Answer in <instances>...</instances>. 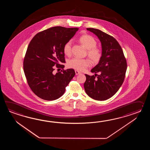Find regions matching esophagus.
Masks as SVG:
<instances>
[{
	"instance_id": "34e87169",
	"label": "esophagus",
	"mask_w": 150,
	"mask_h": 150,
	"mask_svg": "<svg viewBox=\"0 0 150 150\" xmlns=\"http://www.w3.org/2000/svg\"><path fill=\"white\" fill-rule=\"evenodd\" d=\"M75 73H76V75H78V74H81V72L78 70H75Z\"/></svg>"
}]
</instances>
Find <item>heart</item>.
I'll use <instances>...</instances> for the list:
<instances>
[{
  "label": "heart",
  "instance_id": "b5f03b06",
  "mask_svg": "<svg viewBox=\"0 0 150 150\" xmlns=\"http://www.w3.org/2000/svg\"><path fill=\"white\" fill-rule=\"evenodd\" d=\"M80 43L87 49V56L94 63H98L102 57L101 49L96 47L97 42L93 36L88 34L83 35L79 38ZM64 54L70 56L72 54V42L68 41L63 46ZM91 63L87 59H79L74 58L67 62V66L77 70L83 71L90 66Z\"/></svg>",
  "mask_w": 150,
  "mask_h": 150
}]
</instances>
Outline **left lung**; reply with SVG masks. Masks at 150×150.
Wrapping results in <instances>:
<instances>
[{
  "instance_id": "left-lung-1",
  "label": "left lung",
  "mask_w": 150,
  "mask_h": 150,
  "mask_svg": "<svg viewBox=\"0 0 150 150\" xmlns=\"http://www.w3.org/2000/svg\"><path fill=\"white\" fill-rule=\"evenodd\" d=\"M87 30L100 40L102 54L99 64L91 70L95 76L85 74L84 88L90 98L98 101L106 100L118 91L123 83L127 61L121 45L114 37L98 29L88 28ZM97 73L100 74L98 75Z\"/></svg>"
}]
</instances>
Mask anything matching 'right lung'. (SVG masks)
Returning a JSON list of instances; mask_svg holds the SVG:
<instances>
[{"mask_svg":"<svg viewBox=\"0 0 150 150\" xmlns=\"http://www.w3.org/2000/svg\"><path fill=\"white\" fill-rule=\"evenodd\" d=\"M78 28L53 27L39 32L29 44L23 60V71L29 87L45 100H54L64 94L75 75L72 69L64 70L63 46ZM62 68L56 74L54 69Z\"/></svg>","mask_w":150,"mask_h":150,"instance_id":"obj_1","label":"right lung"}]
</instances>
